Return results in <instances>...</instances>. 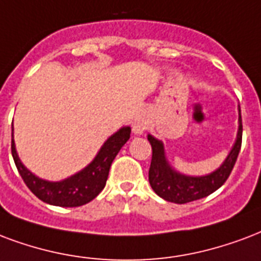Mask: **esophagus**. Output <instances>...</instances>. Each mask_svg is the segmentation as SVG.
Listing matches in <instances>:
<instances>
[{
  "instance_id": "obj_1",
  "label": "esophagus",
  "mask_w": 261,
  "mask_h": 261,
  "mask_svg": "<svg viewBox=\"0 0 261 261\" xmlns=\"http://www.w3.org/2000/svg\"><path fill=\"white\" fill-rule=\"evenodd\" d=\"M146 130V120L142 116L135 117L134 123H133V131L135 134H142Z\"/></svg>"
}]
</instances>
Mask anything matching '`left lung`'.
<instances>
[{
  "instance_id": "left-lung-1",
  "label": "left lung",
  "mask_w": 261,
  "mask_h": 261,
  "mask_svg": "<svg viewBox=\"0 0 261 261\" xmlns=\"http://www.w3.org/2000/svg\"><path fill=\"white\" fill-rule=\"evenodd\" d=\"M148 139L152 145V162L149 168V184L152 186L157 196L164 198L166 201L175 204H186L196 201L200 198L210 196L211 193L218 190L227 180L236 166L237 157L241 150L242 144V119L240 109V127L237 141L232 146L231 152L218 170L205 176H186L178 174L171 168L164 156V148L162 141H159L152 135H148Z\"/></svg>"
}]
</instances>
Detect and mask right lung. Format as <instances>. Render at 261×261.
<instances>
[{
  "label": "right lung",
  "mask_w": 261,
  "mask_h": 261,
  "mask_svg": "<svg viewBox=\"0 0 261 261\" xmlns=\"http://www.w3.org/2000/svg\"><path fill=\"white\" fill-rule=\"evenodd\" d=\"M131 128L123 127L115 133L112 137L107 139V142L99 149L98 154L81 172L72 175L71 178L64 179L61 182H47L38 178L33 172H30L16 153L13 134H12V156L15 160L16 168L20 176L23 178L27 188L46 204L57 206H81L85 205L98 196L101 190L105 188L108 179L109 168L113 159L116 157L119 150L130 138Z\"/></svg>",
  "instance_id": "obj_1"
}]
</instances>
